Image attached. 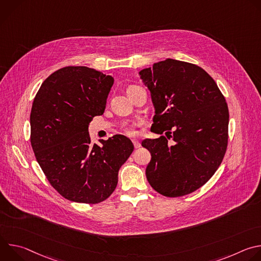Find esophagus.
<instances>
[{
  "instance_id": "34e87169",
  "label": "esophagus",
  "mask_w": 261,
  "mask_h": 261,
  "mask_svg": "<svg viewBox=\"0 0 261 261\" xmlns=\"http://www.w3.org/2000/svg\"><path fill=\"white\" fill-rule=\"evenodd\" d=\"M132 142H133V144H134V147H135V148H138V147H140V146H141L140 142H139L138 140H136V139H132Z\"/></svg>"
}]
</instances>
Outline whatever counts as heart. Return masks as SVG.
<instances>
[{
    "label": "heart",
    "instance_id": "obj_1",
    "mask_svg": "<svg viewBox=\"0 0 261 261\" xmlns=\"http://www.w3.org/2000/svg\"><path fill=\"white\" fill-rule=\"evenodd\" d=\"M138 86H130L128 88V91H130L131 89H134V88H137ZM138 125V123H133V124H129V125H126L124 128H123V132L128 135V136H134L137 134V131H136V126Z\"/></svg>",
    "mask_w": 261,
    "mask_h": 261
}]
</instances>
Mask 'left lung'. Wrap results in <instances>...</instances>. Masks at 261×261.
<instances>
[{
    "mask_svg": "<svg viewBox=\"0 0 261 261\" xmlns=\"http://www.w3.org/2000/svg\"><path fill=\"white\" fill-rule=\"evenodd\" d=\"M139 74L156 109L153 132L161 135L141 142L152 156L146 178L166 197L190 194L214 175L225 156V97L210 74L191 63L167 59Z\"/></svg>",
    "mask_w": 261,
    "mask_h": 261,
    "instance_id": "1",
    "label": "left lung"
}]
</instances>
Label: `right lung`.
Here are the masks:
<instances>
[{"label": "right lung", "instance_id": "obj_1", "mask_svg": "<svg viewBox=\"0 0 261 261\" xmlns=\"http://www.w3.org/2000/svg\"><path fill=\"white\" fill-rule=\"evenodd\" d=\"M114 79L84 66L61 68L43 82L32 105L31 145L47 180L66 199H107L134 150L124 135L91 143L89 124L104 113Z\"/></svg>", "mask_w": 261, "mask_h": 261}]
</instances>
